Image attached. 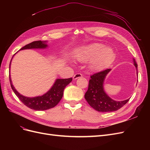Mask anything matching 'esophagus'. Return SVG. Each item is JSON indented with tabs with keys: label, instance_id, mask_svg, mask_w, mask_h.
Here are the masks:
<instances>
[{
	"label": "esophagus",
	"instance_id": "34e87169",
	"mask_svg": "<svg viewBox=\"0 0 150 150\" xmlns=\"http://www.w3.org/2000/svg\"><path fill=\"white\" fill-rule=\"evenodd\" d=\"M83 76L82 74L81 73H76L73 76V79H77L78 78H81V77Z\"/></svg>",
	"mask_w": 150,
	"mask_h": 150
}]
</instances>
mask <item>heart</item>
<instances>
[{
  "label": "heart",
  "mask_w": 150,
  "mask_h": 150,
  "mask_svg": "<svg viewBox=\"0 0 150 150\" xmlns=\"http://www.w3.org/2000/svg\"><path fill=\"white\" fill-rule=\"evenodd\" d=\"M101 44H92L81 47L76 54L79 61L86 62L91 59L89 68L92 71H99L107 67L114 59L115 52L110 47Z\"/></svg>",
  "instance_id": "obj_1"
}]
</instances>
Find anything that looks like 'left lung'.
<instances>
[{"label": "left lung", "mask_w": 150, "mask_h": 150, "mask_svg": "<svg viewBox=\"0 0 150 150\" xmlns=\"http://www.w3.org/2000/svg\"><path fill=\"white\" fill-rule=\"evenodd\" d=\"M133 62L137 69L138 64L134 59H133ZM110 71V69H107L91 76L88 89L84 95L86 100L89 105L99 112L117 111L129 100V99H128L121 101H115L109 97L104 92L103 89L104 80Z\"/></svg>", "instance_id": "left-lung-1"}]
</instances>
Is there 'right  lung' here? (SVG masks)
I'll list each match as a JSON object with an SVG mask.
<instances>
[{"label": "right lung", "mask_w": 150, "mask_h": 150, "mask_svg": "<svg viewBox=\"0 0 150 150\" xmlns=\"http://www.w3.org/2000/svg\"><path fill=\"white\" fill-rule=\"evenodd\" d=\"M47 45L46 44V41H41V40H37L31 43L25 45V46L22 47L20 50L27 49H35L46 48ZM11 65V62H10ZM10 67V66H9ZM9 80L11 88L14 92L16 96L18 97L21 102L24 105L28 108L36 111H44L49 110V109L55 107L57 104L59 103L63 96V92L66 86L69 84L72 80V78L68 79H56L55 83L54 84L52 87L51 88L47 93L44 94L41 96H38L34 98H28L22 96L18 93L13 87L9 74Z\"/></svg>", "instance_id": "obj_1"}]
</instances>
